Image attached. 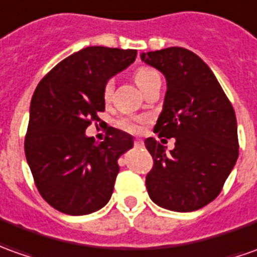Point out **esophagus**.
<instances>
[{"label": "esophagus", "instance_id": "1", "mask_svg": "<svg viewBox=\"0 0 257 257\" xmlns=\"http://www.w3.org/2000/svg\"><path fill=\"white\" fill-rule=\"evenodd\" d=\"M134 146L137 147V148H143V147H144V143H143L141 140H136V141H134Z\"/></svg>", "mask_w": 257, "mask_h": 257}]
</instances>
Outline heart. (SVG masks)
Segmentation results:
<instances>
[{
  "label": "heart",
  "mask_w": 257,
  "mask_h": 257,
  "mask_svg": "<svg viewBox=\"0 0 257 257\" xmlns=\"http://www.w3.org/2000/svg\"><path fill=\"white\" fill-rule=\"evenodd\" d=\"M159 74L157 70H154L151 67H139L136 72H134V79H136V82L140 86V89L143 91L144 88H146L147 85H150L152 81H155V79H158ZM113 88H114V85H113V81L109 79L107 82L103 86V96L105 99H109L111 96V93H113ZM146 121V118L143 117H136V118H123L121 121H120V125L127 130V132H132V133H139L140 132V124L141 123H144Z\"/></svg>",
  "instance_id": "1"
}]
</instances>
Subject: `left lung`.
<instances>
[{
    "instance_id": "1",
    "label": "left lung",
    "mask_w": 257,
    "mask_h": 257,
    "mask_svg": "<svg viewBox=\"0 0 257 257\" xmlns=\"http://www.w3.org/2000/svg\"><path fill=\"white\" fill-rule=\"evenodd\" d=\"M166 78V95L154 133L175 139L166 152L155 139L146 140L154 166L146 185L151 200L179 213L199 210L222 190L236 164L239 144L235 111L210 67L183 47L141 54Z\"/></svg>"
}]
</instances>
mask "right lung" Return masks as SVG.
<instances>
[{"instance_id": "add662e5", "label": "right lung", "mask_w": 257, "mask_h": 257, "mask_svg": "<svg viewBox=\"0 0 257 257\" xmlns=\"http://www.w3.org/2000/svg\"><path fill=\"white\" fill-rule=\"evenodd\" d=\"M137 50L91 46L60 61L32 96L25 155L39 193L58 211L85 215L110 200L117 159L133 137L109 127L105 141L86 137L105 110L103 86L136 60Z\"/></svg>"}]
</instances>
